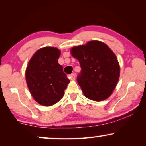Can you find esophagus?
Listing matches in <instances>:
<instances>
[{
	"instance_id": "34e87169",
	"label": "esophagus",
	"mask_w": 146,
	"mask_h": 146,
	"mask_svg": "<svg viewBox=\"0 0 146 146\" xmlns=\"http://www.w3.org/2000/svg\"><path fill=\"white\" fill-rule=\"evenodd\" d=\"M70 78L71 80H74L75 78V75L74 73H71L70 75Z\"/></svg>"
}]
</instances>
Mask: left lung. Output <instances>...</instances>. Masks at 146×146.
<instances>
[{
	"mask_svg": "<svg viewBox=\"0 0 146 146\" xmlns=\"http://www.w3.org/2000/svg\"><path fill=\"white\" fill-rule=\"evenodd\" d=\"M78 60L81 71L77 82L86 97L102 101L111 95L120 76L117 56L109 47L100 41H90L71 50Z\"/></svg>",
	"mask_w": 146,
	"mask_h": 146,
	"instance_id": "obj_1",
	"label": "left lung"
}]
</instances>
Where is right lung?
<instances>
[{"instance_id": "1", "label": "right lung", "mask_w": 146, "mask_h": 146, "mask_svg": "<svg viewBox=\"0 0 146 146\" xmlns=\"http://www.w3.org/2000/svg\"><path fill=\"white\" fill-rule=\"evenodd\" d=\"M60 55L57 48H41L32 56L26 68L28 87L34 99L41 105L50 106L58 102L70 82L58 62Z\"/></svg>"}]
</instances>
